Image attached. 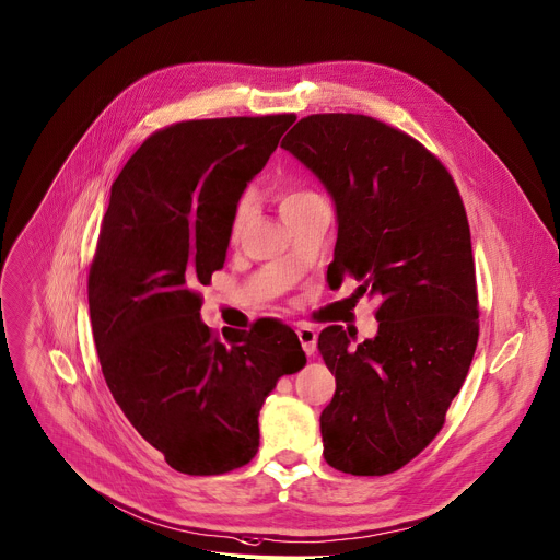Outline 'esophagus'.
<instances>
[{"label": "esophagus", "instance_id": "obj_1", "mask_svg": "<svg viewBox=\"0 0 560 560\" xmlns=\"http://www.w3.org/2000/svg\"><path fill=\"white\" fill-rule=\"evenodd\" d=\"M299 339H301V346H303V350H305L307 354H314L318 335H316V330H314L312 325H301V327H299Z\"/></svg>", "mask_w": 560, "mask_h": 560}]
</instances>
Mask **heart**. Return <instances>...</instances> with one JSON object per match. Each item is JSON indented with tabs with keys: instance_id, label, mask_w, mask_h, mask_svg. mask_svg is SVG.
I'll use <instances>...</instances> for the list:
<instances>
[{
	"instance_id": "1",
	"label": "heart",
	"mask_w": 560,
	"mask_h": 560,
	"mask_svg": "<svg viewBox=\"0 0 560 560\" xmlns=\"http://www.w3.org/2000/svg\"><path fill=\"white\" fill-rule=\"evenodd\" d=\"M310 196H316V194H312V191H307V189H293V191H287L284 194V199H282V208L284 206H293V203H301V201H305V199H310ZM253 194L250 191H246L242 199L237 201V208H235V217H233V228L237 230L246 219H248V214H250V210H253Z\"/></svg>"
}]
</instances>
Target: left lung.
I'll return each mask as SVG.
<instances>
[{"instance_id": "1", "label": "left lung", "mask_w": 560, "mask_h": 560, "mask_svg": "<svg viewBox=\"0 0 560 560\" xmlns=\"http://www.w3.org/2000/svg\"><path fill=\"white\" fill-rule=\"evenodd\" d=\"M320 180L337 212L327 282L352 276L380 299L377 335L330 325L318 352L337 380L320 413L323 456L350 475H388L441 432L479 339L470 225L443 164L366 115H310L280 144Z\"/></svg>"}]
</instances>
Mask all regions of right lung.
Listing matches in <instances>:
<instances>
[{"label": "right lung", "instance_id": "add662e5", "mask_svg": "<svg viewBox=\"0 0 560 560\" xmlns=\"http://www.w3.org/2000/svg\"><path fill=\"white\" fill-rule=\"evenodd\" d=\"M293 115L180 121L153 133L110 187L88 278L94 346L115 402L185 475H223L259 447V409L307 364L280 320L250 332L201 320L246 185Z\"/></svg>", "mask_w": 560, "mask_h": 560}]
</instances>
